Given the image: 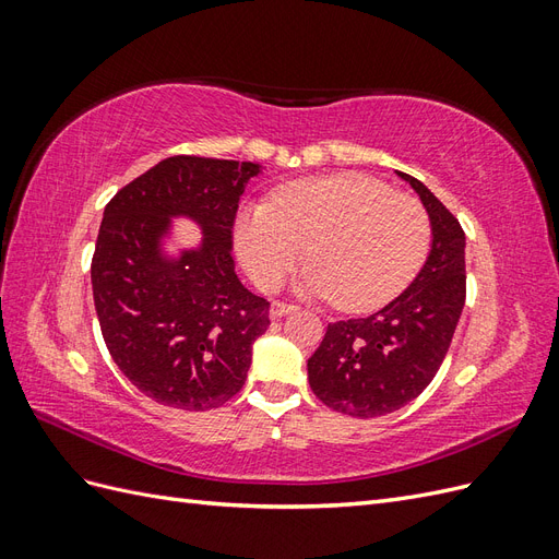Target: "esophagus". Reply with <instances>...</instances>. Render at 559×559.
<instances>
[{"label":"esophagus","instance_id":"obj_1","mask_svg":"<svg viewBox=\"0 0 559 559\" xmlns=\"http://www.w3.org/2000/svg\"><path fill=\"white\" fill-rule=\"evenodd\" d=\"M294 310H296V306H292V302H282V300H275L273 306H270V317H273V319H280V317L289 314V312H294Z\"/></svg>","mask_w":559,"mask_h":559}]
</instances>
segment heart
Returning a JSON list of instances; mask_svg holds the SVG:
<instances>
[{"label": "heart", "instance_id": "b5f03b06", "mask_svg": "<svg viewBox=\"0 0 559 559\" xmlns=\"http://www.w3.org/2000/svg\"><path fill=\"white\" fill-rule=\"evenodd\" d=\"M235 247L253 284L273 292L308 247L306 289L349 312L386 306L431 247L427 210L384 181L341 173L284 186L267 207L240 214Z\"/></svg>", "mask_w": 559, "mask_h": 559}]
</instances>
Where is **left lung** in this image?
I'll return each mask as SVG.
<instances>
[{"mask_svg": "<svg viewBox=\"0 0 559 559\" xmlns=\"http://www.w3.org/2000/svg\"><path fill=\"white\" fill-rule=\"evenodd\" d=\"M408 181L431 222V251L408 289L364 319L329 324L308 359L314 396L359 419L417 399L441 368L466 300V238L460 222L419 179Z\"/></svg>", "mask_w": 559, "mask_h": 559, "instance_id": "8db88e82", "label": "left lung"}]
</instances>
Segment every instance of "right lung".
Segmentation results:
<instances>
[{"instance_id": "obj_1", "label": "right lung", "mask_w": 559, "mask_h": 559, "mask_svg": "<svg viewBox=\"0 0 559 559\" xmlns=\"http://www.w3.org/2000/svg\"><path fill=\"white\" fill-rule=\"evenodd\" d=\"M257 175V163L173 156L105 207L91 263L99 329L121 373L156 403L218 408L247 380L270 302L245 289L230 249L240 195ZM177 215L201 226L203 242L167 258L162 240Z\"/></svg>"}]
</instances>
